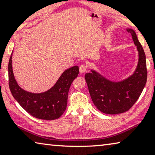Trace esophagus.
I'll return each instance as SVG.
<instances>
[{"instance_id": "esophagus-1", "label": "esophagus", "mask_w": 155, "mask_h": 155, "mask_svg": "<svg viewBox=\"0 0 155 155\" xmlns=\"http://www.w3.org/2000/svg\"><path fill=\"white\" fill-rule=\"evenodd\" d=\"M87 69V67L85 64H81L79 67V72L81 74H84V72H86Z\"/></svg>"}]
</instances>
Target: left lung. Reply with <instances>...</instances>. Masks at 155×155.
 I'll return each instance as SVG.
<instances>
[{
  "instance_id": "obj_1",
  "label": "left lung",
  "mask_w": 155,
  "mask_h": 155,
  "mask_svg": "<svg viewBox=\"0 0 155 155\" xmlns=\"http://www.w3.org/2000/svg\"><path fill=\"white\" fill-rule=\"evenodd\" d=\"M137 47L138 62L134 73L123 80L112 81L93 69L85 74L93 104L100 112L107 114L125 112L140 97L147 81L146 58L142 45L134 29L126 28Z\"/></svg>"
}]
</instances>
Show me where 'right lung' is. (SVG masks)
<instances>
[{
  "label": "right lung",
  "mask_w": 155,
  "mask_h": 155,
  "mask_svg": "<svg viewBox=\"0 0 155 155\" xmlns=\"http://www.w3.org/2000/svg\"><path fill=\"white\" fill-rule=\"evenodd\" d=\"M12 53L8 63L9 87L12 96L24 110L37 119L54 120L64 112L71 83L78 77V67L74 66L63 71L51 88L42 93L24 90L17 84L12 70Z\"/></svg>",
  "instance_id": "right-lung-1"
}]
</instances>
